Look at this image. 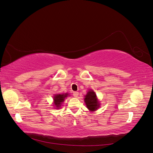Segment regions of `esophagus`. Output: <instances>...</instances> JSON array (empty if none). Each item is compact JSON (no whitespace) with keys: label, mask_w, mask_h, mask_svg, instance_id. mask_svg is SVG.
Here are the masks:
<instances>
[{"label":"esophagus","mask_w":153,"mask_h":153,"mask_svg":"<svg viewBox=\"0 0 153 153\" xmlns=\"http://www.w3.org/2000/svg\"><path fill=\"white\" fill-rule=\"evenodd\" d=\"M73 95L74 96V97H75V98H76V97H78V92H76V91H74L73 92Z\"/></svg>","instance_id":"34e87169"}]
</instances>
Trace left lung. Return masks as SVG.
<instances>
[{"mask_svg": "<svg viewBox=\"0 0 153 153\" xmlns=\"http://www.w3.org/2000/svg\"><path fill=\"white\" fill-rule=\"evenodd\" d=\"M85 103L87 108L91 111H94L98 109L100 104L96 98V95L93 91H89L87 94L85 96Z\"/></svg>", "mask_w": 153, "mask_h": 153, "instance_id": "obj_1", "label": "left lung"}]
</instances>
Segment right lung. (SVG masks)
I'll list each match as a JSON object with an SVG mask.
<instances>
[{"label": "right lung", "mask_w": 153, "mask_h": 153, "mask_svg": "<svg viewBox=\"0 0 153 153\" xmlns=\"http://www.w3.org/2000/svg\"><path fill=\"white\" fill-rule=\"evenodd\" d=\"M68 94H56L53 97V100H54V105L57 108H59L60 106H61V103H62L64 101V99L68 96Z\"/></svg>", "instance_id": "1"}]
</instances>
